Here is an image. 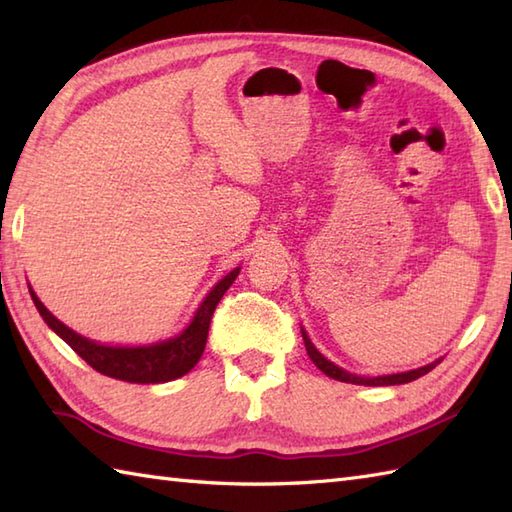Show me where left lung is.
<instances>
[{"label": "left lung", "mask_w": 512, "mask_h": 512, "mask_svg": "<svg viewBox=\"0 0 512 512\" xmlns=\"http://www.w3.org/2000/svg\"><path fill=\"white\" fill-rule=\"evenodd\" d=\"M301 336H303V343H306V350H308V356L312 358V363L317 365L321 372L325 376H330L334 380H341V383H352V385H367V387H380V385H405V383H411V380H416L424 374H429L433 367H436L440 361L431 363V365H424V367H418V369H411V372H402V374H387V376H356V374H350L345 372L343 367L334 365L332 361H328L317 347L312 345V341L308 339V332L301 328Z\"/></svg>", "instance_id": "left-lung-1"}]
</instances>
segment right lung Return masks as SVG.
Segmentation results:
<instances>
[{
	"label": "right lung",
	"instance_id": "add662e5",
	"mask_svg": "<svg viewBox=\"0 0 512 512\" xmlns=\"http://www.w3.org/2000/svg\"><path fill=\"white\" fill-rule=\"evenodd\" d=\"M237 275H239V268L231 270L224 279L217 281L213 290L200 303V308L195 312L191 323L187 325V330H182L178 336H173V339L160 341L154 345H136V347L101 345L96 341L85 339V336L70 330L68 325H63L57 317H52V312L43 306L32 288H30V297L35 301L43 321L48 323V328L57 332L85 363L96 369V372L116 380H125V383L151 385V383H167V380L180 378L187 372H191L195 363L200 361L206 345V336H209L213 312L217 308V303H220V299L224 297V292L231 288Z\"/></svg>",
	"mask_w": 512,
	"mask_h": 512
}]
</instances>
